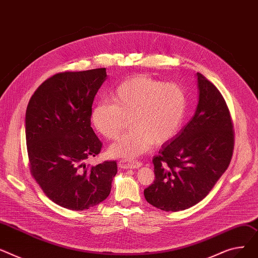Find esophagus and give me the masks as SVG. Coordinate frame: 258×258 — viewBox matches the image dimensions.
<instances>
[{
    "label": "esophagus",
    "instance_id": "esophagus-1",
    "mask_svg": "<svg viewBox=\"0 0 258 258\" xmlns=\"http://www.w3.org/2000/svg\"><path fill=\"white\" fill-rule=\"evenodd\" d=\"M118 166L120 169H136L142 166L141 161H127V160H120L118 162Z\"/></svg>",
    "mask_w": 258,
    "mask_h": 258
}]
</instances>
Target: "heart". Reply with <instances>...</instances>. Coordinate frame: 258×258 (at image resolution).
Returning <instances> with one entry per match:
<instances>
[{"mask_svg": "<svg viewBox=\"0 0 258 258\" xmlns=\"http://www.w3.org/2000/svg\"><path fill=\"white\" fill-rule=\"evenodd\" d=\"M110 103H99L92 110V123L107 140H115L126 119L132 129L111 145L114 157L133 159L151 147L170 141L182 125L187 97L175 82H162L138 75L120 82L109 95Z\"/></svg>", "mask_w": 258, "mask_h": 258, "instance_id": "b5f03b06", "label": "heart"}]
</instances>
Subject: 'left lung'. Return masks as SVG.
<instances>
[{
  "mask_svg": "<svg viewBox=\"0 0 258 258\" xmlns=\"http://www.w3.org/2000/svg\"><path fill=\"white\" fill-rule=\"evenodd\" d=\"M199 102L195 115L154 156V182L146 200L164 211L187 209L203 200L231 161L234 131L219 89L197 73Z\"/></svg>",
  "mask_w": 258,
  "mask_h": 258,
  "instance_id": "1",
  "label": "left lung"
}]
</instances>
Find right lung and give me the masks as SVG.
Masks as SVG:
<instances>
[{"mask_svg": "<svg viewBox=\"0 0 258 258\" xmlns=\"http://www.w3.org/2000/svg\"><path fill=\"white\" fill-rule=\"evenodd\" d=\"M106 77L104 68L55 74L38 86L27 106L30 173L50 200L71 210L104 201L117 173L114 160L85 163L102 149L90 115Z\"/></svg>", "mask_w": 258, "mask_h": 258, "instance_id": "right-lung-1", "label": "right lung"}]
</instances>
